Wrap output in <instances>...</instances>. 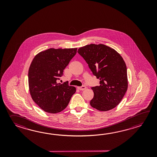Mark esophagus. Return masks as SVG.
<instances>
[{
  "label": "esophagus",
  "instance_id": "1",
  "mask_svg": "<svg viewBox=\"0 0 157 157\" xmlns=\"http://www.w3.org/2000/svg\"><path fill=\"white\" fill-rule=\"evenodd\" d=\"M77 89L80 90H84L86 89V87L85 86H82L77 87Z\"/></svg>",
  "mask_w": 157,
  "mask_h": 157
}]
</instances>
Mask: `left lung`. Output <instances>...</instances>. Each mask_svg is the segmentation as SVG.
I'll return each instance as SVG.
<instances>
[{
	"label": "left lung",
	"mask_w": 157,
	"mask_h": 157,
	"mask_svg": "<svg viewBox=\"0 0 157 157\" xmlns=\"http://www.w3.org/2000/svg\"><path fill=\"white\" fill-rule=\"evenodd\" d=\"M78 53L86 62L100 85L92 87L94 98L91 106L100 111H108L118 105L128 87L127 67L122 57L116 50L104 44L87 45Z\"/></svg>",
	"instance_id": "1"
}]
</instances>
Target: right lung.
Returning a JSON list of instances; mask_svg holds the SVG:
<instances>
[{"label":"right lung","instance_id":"1","mask_svg":"<svg viewBox=\"0 0 157 157\" xmlns=\"http://www.w3.org/2000/svg\"><path fill=\"white\" fill-rule=\"evenodd\" d=\"M77 48H50L34 57L29 70V86L33 100L45 112L64 110L76 92L75 87L58 83L57 80L77 53Z\"/></svg>","mask_w":157,"mask_h":157}]
</instances>
